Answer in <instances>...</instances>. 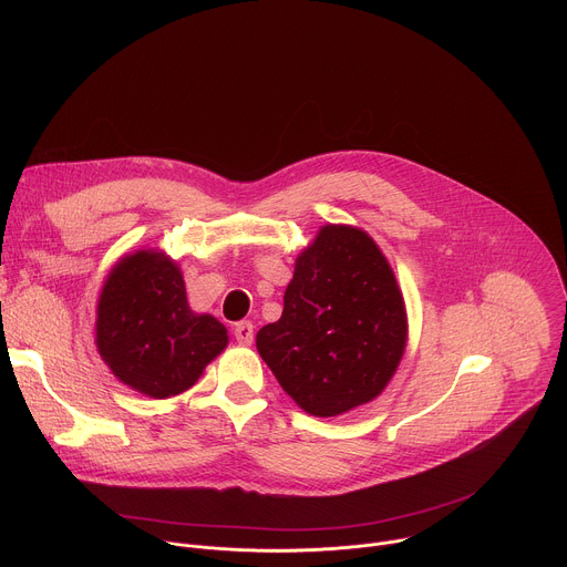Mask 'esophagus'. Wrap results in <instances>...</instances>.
<instances>
[{"label": "esophagus", "mask_w": 567, "mask_h": 567, "mask_svg": "<svg viewBox=\"0 0 567 567\" xmlns=\"http://www.w3.org/2000/svg\"><path fill=\"white\" fill-rule=\"evenodd\" d=\"M233 334L239 346H251L254 343V322L251 320H241L233 328Z\"/></svg>", "instance_id": "1"}]
</instances>
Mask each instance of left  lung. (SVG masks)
Listing matches in <instances>:
<instances>
[{"mask_svg": "<svg viewBox=\"0 0 567 567\" xmlns=\"http://www.w3.org/2000/svg\"><path fill=\"white\" fill-rule=\"evenodd\" d=\"M406 337V305L374 239L328 224L298 256L282 316L256 346L305 413L337 417L383 392Z\"/></svg>", "mask_w": 567, "mask_h": 567, "instance_id": "1", "label": "left lung"}]
</instances>
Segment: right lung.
Segmentation results:
<instances>
[{
    "instance_id": "right-lung-1",
    "label": "right lung",
    "mask_w": 567,
    "mask_h": 567,
    "mask_svg": "<svg viewBox=\"0 0 567 567\" xmlns=\"http://www.w3.org/2000/svg\"><path fill=\"white\" fill-rule=\"evenodd\" d=\"M96 316L103 361L118 381L152 399L195 385L228 343L215 316L188 307L179 267L154 251H136L116 262Z\"/></svg>"
}]
</instances>
